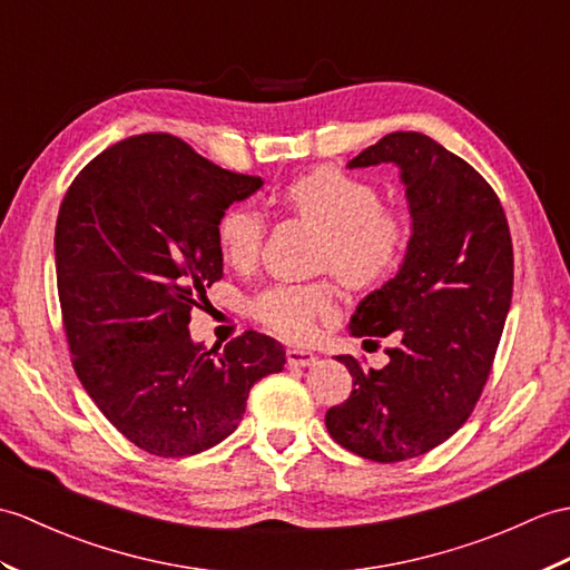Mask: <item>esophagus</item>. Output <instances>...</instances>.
Wrapping results in <instances>:
<instances>
[{"label":"esophagus","instance_id":"obj_1","mask_svg":"<svg viewBox=\"0 0 570 570\" xmlns=\"http://www.w3.org/2000/svg\"><path fill=\"white\" fill-rule=\"evenodd\" d=\"M286 360L291 366H313L317 362V356L308 350H298V347H291L286 352Z\"/></svg>","mask_w":570,"mask_h":570}]
</instances>
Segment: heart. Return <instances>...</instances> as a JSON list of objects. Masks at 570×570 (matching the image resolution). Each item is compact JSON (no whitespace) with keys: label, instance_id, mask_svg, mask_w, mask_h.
<instances>
[{"label":"heart","instance_id":"1","mask_svg":"<svg viewBox=\"0 0 570 570\" xmlns=\"http://www.w3.org/2000/svg\"><path fill=\"white\" fill-rule=\"evenodd\" d=\"M288 210L325 230L317 267L333 272L347 286L364 288L386 279L399 267L407 243L403 214L381 206L372 184L335 167H321L286 184ZM267 235V218L249 204H233L216 223L220 257L233 269H253ZM262 323L288 340L313 335L317 317L335 313V294L327 284H276L255 301Z\"/></svg>","mask_w":570,"mask_h":570}]
</instances>
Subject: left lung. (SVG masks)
<instances>
[{"label": "left lung", "mask_w": 570, "mask_h": 570, "mask_svg": "<svg viewBox=\"0 0 570 570\" xmlns=\"http://www.w3.org/2000/svg\"><path fill=\"white\" fill-rule=\"evenodd\" d=\"M383 163L401 171L410 240L393 279L360 301L350 335L399 345L381 368L335 356L352 395L325 425L350 452L393 464L449 440L479 401L512 301V240L491 184L436 140L401 130L347 167Z\"/></svg>", "instance_id": "1"}]
</instances>
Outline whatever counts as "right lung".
<instances>
[{
  "label": "right lung",
  "instance_id": "1",
  "mask_svg": "<svg viewBox=\"0 0 570 570\" xmlns=\"http://www.w3.org/2000/svg\"><path fill=\"white\" fill-rule=\"evenodd\" d=\"M167 134L126 138L70 184L56 269L75 372L126 440L191 456L233 434L255 383L286 350L249 333L220 352L189 333L196 298L223 279L216 223L262 189Z\"/></svg>",
  "mask_w": 570,
  "mask_h": 570
}]
</instances>
